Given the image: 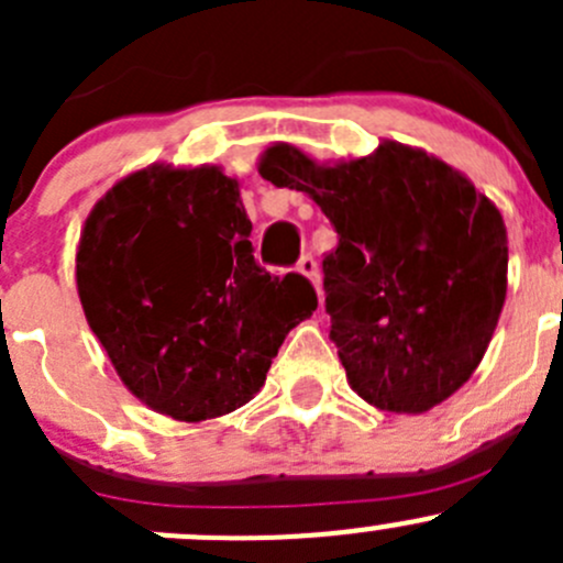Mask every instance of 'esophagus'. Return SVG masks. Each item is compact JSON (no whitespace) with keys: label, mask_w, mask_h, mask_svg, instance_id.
Wrapping results in <instances>:
<instances>
[{"label":"esophagus","mask_w":563,"mask_h":563,"mask_svg":"<svg viewBox=\"0 0 563 563\" xmlns=\"http://www.w3.org/2000/svg\"><path fill=\"white\" fill-rule=\"evenodd\" d=\"M297 272H299V275L308 277L310 283H313L318 297H321V275H318V264H316L313 255H302V258H299V264H297Z\"/></svg>","instance_id":"obj_1"}]
</instances>
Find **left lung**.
<instances>
[{
  "label": "left lung",
  "mask_w": 563,
  "mask_h": 563,
  "mask_svg": "<svg viewBox=\"0 0 563 563\" xmlns=\"http://www.w3.org/2000/svg\"><path fill=\"white\" fill-rule=\"evenodd\" d=\"M258 174L313 198L338 231L323 288L351 389L395 413H424L455 395L507 299L496 203L457 168L397 141L334 163L277 141Z\"/></svg>",
  "instance_id": "obj_1"
}]
</instances>
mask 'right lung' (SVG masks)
I'll return each mask as SVG.
<instances>
[{"mask_svg": "<svg viewBox=\"0 0 563 563\" xmlns=\"http://www.w3.org/2000/svg\"><path fill=\"white\" fill-rule=\"evenodd\" d=\"M250 229L240 181L220 166L139 168L89 212L78 299L117 376L152 411L179 422L236 411L313 316V286L261 269Z\"/></svg>", "mask_w": 563, "mask_h": 563, "instance_id": "obj_1", "label": "right lung"}]
</instances>
